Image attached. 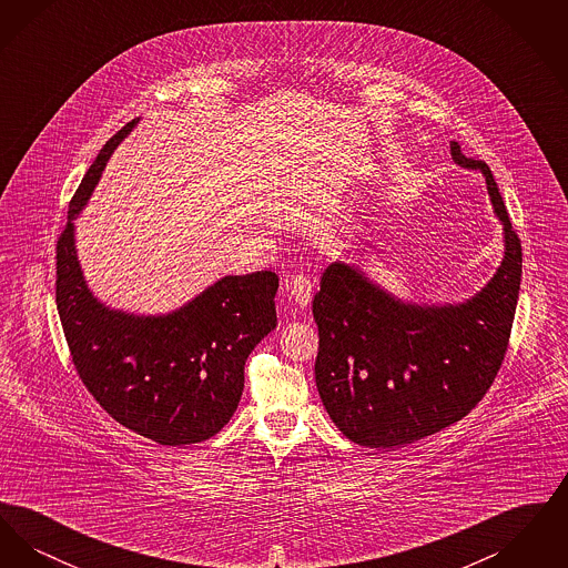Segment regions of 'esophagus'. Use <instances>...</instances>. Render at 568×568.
Returning a JSON list of instances; mask_svg holds the SVG:
<instances>
[{"label": "esophagus", "mask_w": 568, "mask_h": 568, "mask_svg": "<svg viewBox=\"0 0 568 568\" xmlns=\"http://www.w3.org/2000/svg\"><path fill=\"white\" fill-rule=\"evenodd\" d=\"M313 281L311 276H304V274H296L290 278L287 283V290H290V296L294 300L297 308H308L311 300H313Z\"/></svg>", "instance_id": "34e87169"}]
</instances>
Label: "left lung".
<instances>
[{"label":"left lung","mask_w":568,"mask_h":568,"mask_svg":"<svg viewBox=\"0 0 568 568\" xmlns=\"http://www.w3.org/2000/svg\"><path fill=\"white\" fill-rule=\"evenodd\" d=\"M452 160L486 179L503 225V260L459 302H413L362 266L332 262L313 300L320 327L315 381L327 415L349 440L396 449L459 422L477 405L507 352L521 281V244L486 163Z\"/></svg>","instance_id":"1"}]
</instances>
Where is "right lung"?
I'll use <instances>...</instances> for the list:
<instances>
[{
  "label": "right lung",
  "instance_id": "1",
  "mask_svg": "<svg viewBox=\"0 0 568 568\" xmlns=\"http://www.w3.org/2000/svg\"><path fill=\"white\" fill-rule=\"evenodd\" d=\"M138 121L110 138L70 202L57 243V311L93 398L121 426L176 447L215 436L239 408L244 362L276 327L278 276L271 271L227 274L160 315L112 308L91 292L74 221Z\"/></svg>",
  "mask_w": 568,
  "mask_h": 568
}]
</instances>
